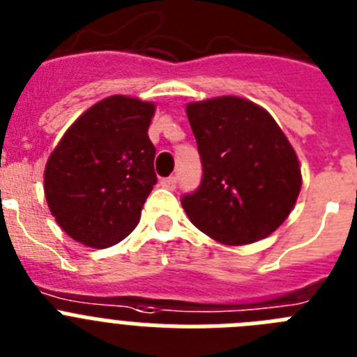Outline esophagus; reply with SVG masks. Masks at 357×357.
<instances>
[{
	"label": "esophagus",
	"instance_id": "esophagus-1",
	"mask_svg": "<svg viewBox=\"0 0 357 357\" xmlns=\"http://www.w3.org/2000/svg\"><path fill=\"white\" fill-rule=\"evenodd\" d=\"M176 185H178V178L176 176H169V178L161 179V187L169 188V190H174Z\"/></svg>",
	"mask_w": 357,
	"mask_h": 357
}]
</instances>
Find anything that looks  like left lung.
Here are the masks:
<instances>
[{"mask_svg": "<svg viewBox=\"0 0 357 357\" xmlns=\"http://www.w3.org/2000/svg\"><path fill=\"white\" fill-rule=\"evenodd\" d=\"M203 165L199 187L181 197L192 225L222 244L257 243L293 210L298 158L271 114L238 97L187 105Z\"/></svg>", "mask_w": 357, "mask_h": 357, "instance_id": "left-lung-1", "label": "left lung"}]
</instances>
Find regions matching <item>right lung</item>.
Listing matches in <instances>:
<instances>
[{"label":"right lung","instance_id":"add662e5","mask_svg":"<svg viewBox=\"0 0 357 357\" xmlns=\"http://www.w3.org/2000/svg\"><path fill=\"white\" fill-rule=\"evenodd\" d=\"M154 104L114 95L66 131L45 169V194L57 225L79 243L107 248L140 221L156 185V147L147 129Z\"/></svg>","mask_w":357,"mask_h":357}]
</instances>
